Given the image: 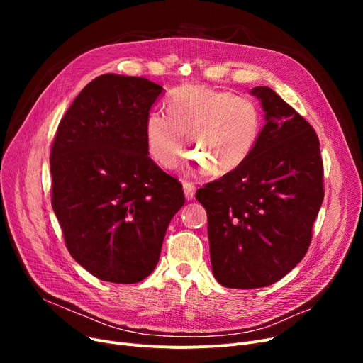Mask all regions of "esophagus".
Here are the masks:
<instances>
[{
	"instance_id": "1",
	"label": "esophagus",
	"mask_w": 363,
	"mask_h": 363,
	"mask_svg": "<svg viewBox=\"0 0 363 363\" xmlns=\"http://www.w3.org/2000/svg\"><path fill=\"white\" fill-rule=\"evenodd\" d=\"M182 188H184V194H185V199L186 200H193L194 196H196V186L193 182H188V181H184L182 182Z\"/></svg>"
}]
</instances>
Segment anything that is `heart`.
<instances>
[{
    "label": "heart",
    "instance_id": "heart-1",
    "mask_svg": "<svg viewBox=\"0 0 363 363\" xmlns=\"http://www.w3.org/2000/svg\"><path fill=\"white\" fill-rule=\"evenodd\" d=\"M166 104L169 116L151 111L145 119L147 150L166 169L182 157L185 137L211 175L238 169L259 141L262 114L250 99L197 85L174 91Z\"/></svg>",
    "mask_w": 363,
    "mask_h": 363
}]
</instances>
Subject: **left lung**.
<instances>
[{"instance_id": "left-lung-1", "label": "left lung", "mask_w": 363, "mask_h": 363, "mask_svg": "<svg viewBox=\"0 0 363 363\" xmlns=\"http://www.w3.org/2000/svg\"><path fill=\"white\" fill-rule=\"evenodd\" d=\"M264 111L259 141L238 169L200 188L215 278L228 289H260L300 263L323 200L313 128L269 86L250 91Z\"/></svg>"}]
</instances>
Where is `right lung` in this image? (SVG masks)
<instances>
[{"mask_svg": "<svg viewBox=\"0 0 363 363\" xmlns=\"http://www.w3.org/2000/svg\"><path fill=\"white\" fill-rule=\"evenodd\" d=\"M163 88L106 73L59 123L51 148L52 211L67 250L89 274L135 284L155 271L182 185L148 157L145 119Z\"/></svg>", "mask_w": 363, "mask_h": 363, "instance_id": "right-lung-1", "label": "right lung"}]
</instances>
